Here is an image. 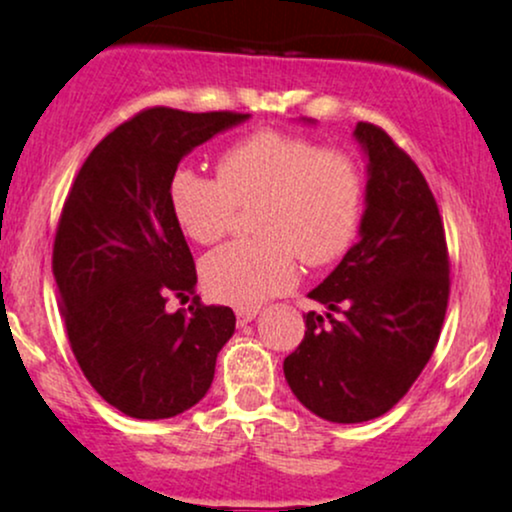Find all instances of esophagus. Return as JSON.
<instances>
[{
    "instance_id": "obj_1",
    "label": "esophagus",
    "mask_w": 512,
    "mask_h": 512,
    "mask_svg": "<svg viewBox=\"0 0 512 512\" xmlns=\"http://www.w3.org/2000/svg\"><path fill=\"white\" fill-rule=\"evenodd\" d=\"M257 313H260V310H257V308H238V310H236L238 325H248V322L255 320Z\"/></svg>"
}]
</instances>
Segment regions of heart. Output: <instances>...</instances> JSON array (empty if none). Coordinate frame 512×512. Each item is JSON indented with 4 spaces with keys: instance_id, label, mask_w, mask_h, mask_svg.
I'll return each instance as SVG.
<instances>
[{
    "instance_id": "heart-1",
    "label": "heart",
    "mask_w": 512,
    "mask_h": 512,
    "mask_svg": "<svg viewBox=\"0 0 512 512\" xmlns=\"http://www.w3.org/2000/svg\"><path fill=\"white\" fill-rule=\"evenodd\" d=\"M363 195V173L346 151L279 129L228 146L219 178L178 168L168 182L175 221L204 245L231 231L238 207L262 202L255 214L260 238L233 240L202 262L204 289L238 308L291 289L296 255L310 267L339 260L361 228Z\"/></svg>"
}]
</instances>
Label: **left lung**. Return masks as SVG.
Segmentation results:
<instances>
[{"label":"left lung","instance_id":"8db88e82","mask_svg":"<svg viewBox=\"0 0 512 512\" xmlns=\"http://www.w3.org/2000/svg\"><path fill=\"white\" fill-rule=\"evenodd\" d=\"M354 137L368 156L361 238L308 293L330 313L303 315V342L284 361L298 402L334 424L378 419L407 395L450 296L443 219L426 178L385 129L358 122Z\"/></svg>","mask_w":512,"mask_h":512}]
</instances>
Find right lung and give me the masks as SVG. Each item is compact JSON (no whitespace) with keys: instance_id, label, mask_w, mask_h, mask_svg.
Returning <instances> with one entry per match:
<instances>
[{"instance_id":"1","label":"right lung","mask_w":512,"mask_h":512,"mask_svg":"<svg viewBox=\"0 0 512 512\" xmlns=\"http://www.w3.org/2000/svg\"><path fill=\"white\" fill-rule=\"evenodd\" d=\"M243 113L149 108L113 129L76 175L52 248L69 344L86 380L132 419H170L207 395L236 332L226 305L192 298L197 272L168 202L178 163Z\"/></svg>"}]
</instances>
